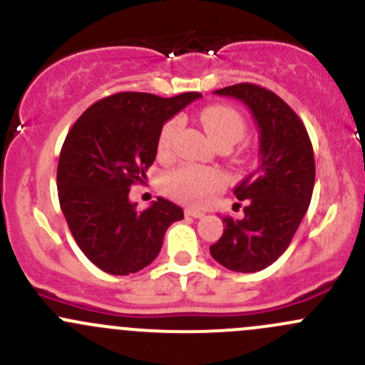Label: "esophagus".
<instances>
[{
    "label": "esophagus",
    "mask_w": 365,
    "mask_h": 365,
    "mask_svg": "<svg viewBox=\"0 0 365 365\" xmlns=\"http://www.w3.org/2000/svg\"><path fill=\"white\" fill-rule=\"evenodd\" d=\"M185 215L187 217H194V219H200V217H203L205 213L201 212V210H194V208H185Z\"/></svg>",
    "instance_id": "esophagus-1"
}]
</instances>
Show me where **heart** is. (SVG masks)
<instances>
[{
	"instance_id": "heart-1",
	"label": "heart",
	"mask_w": 365,
	"mask_h": 365,
	"mask_svg": "<svg viewBox=\"0 0 365 365\" xmlns=\"http://www.w3.org/2000/svg\"><path fill=\"white\" fill-rule=\"evenodd\" d=\"M200 121L217 146H233L245 135L247 125L244 116L235 108L226 104L206 106L200 113ZM180 128L178 118H171L160 128L157 150L160 157L171 153L173 141ZM226 183L219 169L203 168V165L183 164L165 173L160 180V187L168 196L182 201L185 205H203L213 192L220 190Z\"/></svg>"
}]
</instances>
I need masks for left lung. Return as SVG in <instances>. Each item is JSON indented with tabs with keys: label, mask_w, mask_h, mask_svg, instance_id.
I'll return each mask as SVG.
<instances>
[{
	"label": "left lung",
	"mask_w": 365,
	"mask_h": 365,
	"mask_svg": "<svg viewBox=\"0 0 365 365\" xmlns=\"http://www.w3.org/2000/svg\"><path fill=\"white\" fill-rule=\"evenodd\" d=\"M249 106L259 127V168L235 194L244 217H224V233L210 247L227 270L251 274L267 268L288 249L314 189V153L304 121L274 91L252 83L217 90Z\"/></svg>",
	"instance_id": "8db88e82"
}]
</instances>
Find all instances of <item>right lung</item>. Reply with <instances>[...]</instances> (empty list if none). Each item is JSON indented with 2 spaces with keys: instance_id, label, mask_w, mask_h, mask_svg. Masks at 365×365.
I'll return each mask as SVG.
<instances>
[{
  "instance_id": "right-lung-1",
  "label": "right lung",
  "mask_w": 365,
  "mask_h": 365,
  "mask_svg": "<svg viewBox=\"0 0 365 365\" xmlns=\"http://www.w3.org/2000/svg\"><path fill=\"white\" fill-rule=\"evenodd\" d=\"M200 97L121 91L90 106L68 130L58 162V197L73 240L101 270H143L159 256L165 230L183 219V210L164 197L139 212L128 192L155 160L164 121Z\"/></svg>"
}]
</instances>
